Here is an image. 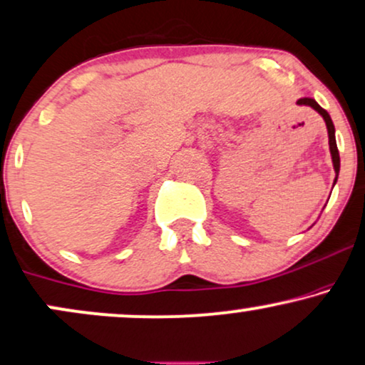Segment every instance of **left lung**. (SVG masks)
Listing matches in <instances>:
<instances>
[{
    "instance_id": "1",
    "label": "left lung",
    "mask_w": 365,
    "mask_h": 365,
    "mask_svg": "<svg viewBox=\"0 0 365 365\" xmlns=\"http://www.w3.org/2000/svg\"><path fill=\"white\" fill-rule=\"evenodd\" d=\"M297 104L299 106H310L317 110L318 114H320L322 118H324V121L327 124V131H329V145H330V155H331V161H334V170L335 173L339 175L340 172V156H339V148H336V141H335V128H334V123H331V118L330 114L327 113L324 108H320L318 103L315 99H310V98H303V99H298ZM335 182H336V177H335Z\"/></svg>"
}]
</instances>
